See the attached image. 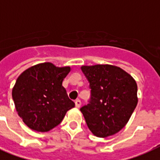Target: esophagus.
<instances>
[{
  "label": "esophagus",
  "instance_id": "esophagus-1",
  "mask_svg": "<svg viewBox=\"0 0 160 160\" xmlns=\"http://www.w3.org/2000/svg\"><path fill=\"white\" fill-rule=\"evenodd\" d=\"M75 107H76V108H80V106L81 105V101H80V100H75Z\"/></svg>",
  "mask_w": 160,
  "mask_h": 160
}]
</instances>
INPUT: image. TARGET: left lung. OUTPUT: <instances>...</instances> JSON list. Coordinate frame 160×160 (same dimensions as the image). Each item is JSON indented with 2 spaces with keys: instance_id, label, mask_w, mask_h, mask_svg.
<instances>
[{
  "instance_id": "obj_1",
  "label": "left lung",
  "mask_w": 160,
  "mask_h": 160,
  "mask_svg": "<svg viewBox=\"0 0 160 160\" xmlns=\"http://www.w3.org/2000/svg\"><path fill=\"white\" fill-rule=\"evenodd\" d=\"M81 70L90 88L89 104L80 108L88 128L100 138L116 134L125 126L138 103L135 80L114 65H84Z\"/></svg>"
}]
</instances>
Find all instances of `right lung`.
I'll use <instances>...</instances> for the list:
<instances>
[{
	"mask_svg": "<svg viewBox=\"0 0 160 160\" xmlns=\"http://www.w3.org/2000/svg\"><path fill=\"white\" fill-rule=\"evenodd\" d=\"M70 71L50 62L34 65L21 73L12 90L16 111L33 130L47 132L60 124L66 112L75 107L62 86Z\"/></svg>",
	"mask_w": 160,
	"mask_h": 160,
	"instance_id": "obj_1",
	"label": "right lung"
}]
</instances>
